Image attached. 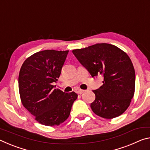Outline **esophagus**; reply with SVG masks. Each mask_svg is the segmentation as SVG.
Returning a JSON list of instances; mask_svg holds the SVG:
<instances>
[{"instance_id": "obj_1", "label": "esophagus", "mask_w": 150, "mask_h": 150, "mask_svg": "<svg viewBox=\"0 0 150 150\" xmlns=\"http://www.w3.org/2000/svg\"><path fill=\"white\" fill-rule=\"evenodd\" d=\"M85 90H82V89H79L78 91V94H80V95H81V94H83V93L85 92Z\"/></svg>"}]
</instances>
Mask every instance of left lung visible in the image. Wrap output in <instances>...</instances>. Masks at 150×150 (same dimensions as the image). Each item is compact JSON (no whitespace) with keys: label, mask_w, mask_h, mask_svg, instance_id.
<instances>
[{"label":"left lung","mask_w":150,"mask_h":150,"mask_svg":"<svg viewBox=\"0 0 150 150\" xmlns=\"http://www.w3.org/2000/svg\"><path fill=\"white\" fill-rule=\"evenodd\" d=\"M72 52L93 77L103 76V85L93 91L95 95V100L91 104L93 112L107 119L123 114L135 92V71L126 53L106 43Z\"/></svg>","instance_id":"obj_1"}]
</instances>
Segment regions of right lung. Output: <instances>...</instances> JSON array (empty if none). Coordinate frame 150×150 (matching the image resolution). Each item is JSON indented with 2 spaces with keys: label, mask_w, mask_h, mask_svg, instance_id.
Segmentation results:
<instances>
[{
  "label": "right lung",
  "mask_w": 150,
  "mask_h": 150,
  "mask_svg": "<svg viewBox=\"0 0 150 150\" xmlns=\"http://www.w3.org/2000/svg\"><path fill=\"white\" fill-rule=\"evenodd\" d=\"M69 51L47 50L27 58L20 68L18 88L22 105L43 125L58 126L69 116L75 92L64 93L52 85L59 77Z\"/></svg>",
  "instance_id": "right-lung-1"
}]
</instances>
